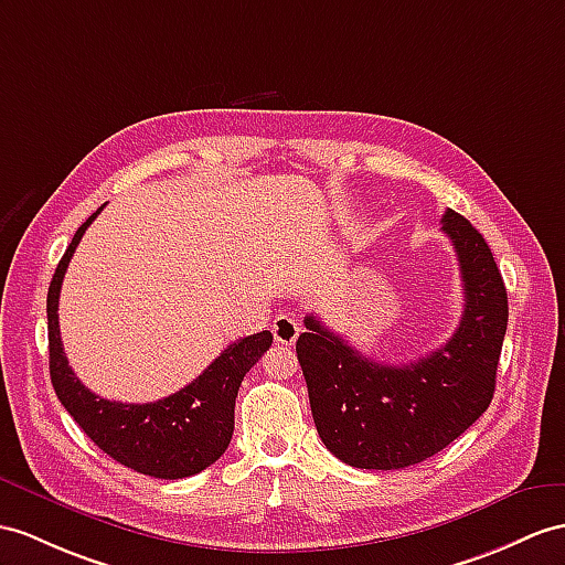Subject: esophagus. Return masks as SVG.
Wrapping results in <instances>:
<instances>
[{"label": "esophagus", "mask_w": 565, "mask_h": 565, "mask_svg": "<svg viewBox=\"0 0 565 565\" xmlns=\"http://www.w3.org/2000/svg\"><path fill=\"white\" fill-rule=\"evenodd\" d=\"M270 330H273V338L278 345H295V340L299 335V321L292 313H280V316H275Z\"/></svg>", "instance_id": "34e87169"}]
</instances>
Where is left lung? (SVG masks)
<instances>
[{
    "mask_svg": "<svg viewBox=\"0 0 565 565\" xmlns=\"http://www.w3.org/2000/svg\"><path fill=\"white\" fill-rule=\"evenodd\" d=\"M444 232L458 254L465 311L456 333L417 362L388 366L348 345L313 313L297 340L316 431L362 470H403L436 456L484 415L497 388L508 295L484 237L456 211Z\"/></svg>",
    "mask_w": 565,
    "mask_h": 565,
    "instance_id": "obj_1",
    "label": "left lung"
}]
</instances>
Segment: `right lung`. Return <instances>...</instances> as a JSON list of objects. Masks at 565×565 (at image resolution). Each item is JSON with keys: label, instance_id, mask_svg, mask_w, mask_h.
I'll use <instances>...</instances> for the list:
<instances>
[{"label": "right lung", "instance_id": "add662e5", "mask_svg": "<svg viewBox=\"0 0 565 565\" xmlns=\"http://www.w3.org/2000/svg\"><path fill=\"white\" fill-rule=\"evenodd\" d=\"M100 205L64 252L47 292L50 379L60 403L90 441L109 458L156 479H182L211 467L230 446L235 431V401L242 381L270 348V330L227 345L201 376L162 401L127 405L90 393L68 366L60 335V290L68 260Z\"/></svg>", "mask_w": 565, "mask_h": 565}]
</instances>
